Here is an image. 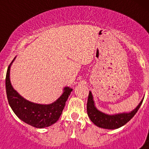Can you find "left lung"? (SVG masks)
Masks as SVG:
<instances>
[{
    "instance_id": "left-lung-1",
    "label": "left lung",
    "mask_w": 149,
    "mask_h": 149,
    "mask_svg": "<svg viewBox=\"0 0 149 149\" xmlns=\"http://www.w3.org/2000/svg\"><path fill=\"white\" fill-rule=\"evenodd\" d=\"M143 99L139 104L136 108L133 111L128 113H120L116 115H107L103 113L96 109L94 105L93 95L91 92H89L88 96L87 105H86V110L89 119L93 123L99 127L105 129H116L122 126L125 125L126 123L132 119L134 115L136 113L139 108L143 103Z\"/></svg>"
}]
</instances>
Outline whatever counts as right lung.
Returning <instances> with one entry per match:
<instances>
[{"label":"right lung","instance_id":"add662e5","mask_svg":"<svg viewBox=\"0 0 149 149\" xmlns=\"http://www.w3.org/2000/svg\"><path fill=\"white\" fill-rule=\"evenodd\" d=\"M13 60L8 66L6 75V96L12 110L21 120L33 127L42 128L51 126L58 120L61 116L72 89L65 87L63 95L51 104H39L30 102L22 98L11 85L10 70Z\"/></svg>","mask_w":149,"mask_h":149}]
</instances>
